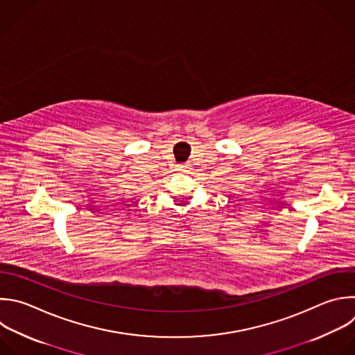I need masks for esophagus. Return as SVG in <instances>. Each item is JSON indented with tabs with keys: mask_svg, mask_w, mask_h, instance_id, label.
<instances>
[{
	"mask_svg": "<svg viewBox=\"0 0 355 355\" xmlns=\"http://www.w3.org/2000/svg\"><path fill=\"white\" fill-rule=\"evenodd\" d=\"M178 170H180V171H188V170H189V166H188V164H181V166L178 167Z\"/></svg>",
	"mask_w": 355,
	"mask_h": 355,
	"instance_id": "1",
	"label": "esophagus"
}]
</instances>
